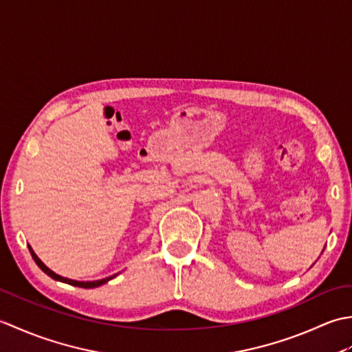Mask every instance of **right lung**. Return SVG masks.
<instances>
[{
  "label": "right lung",
  "mask_w": 352,
  "mask_h": 352,
  "mask_svg": "<svg viewBox=\"0 0 352 352\" xmlns=\"http://www.w3.org/2000/svg\"><path fill=\"white\" fill-rule=\"evenodd\" d=\"M28 250H30V252H32V257H33V260L36 261V265L39 266L42 271L47 274V275H50L51 278H54V280H57V281H62V283H68V284H71V286H77V287H85V289H94V287H98V286H102V284H106L107 281H110L111 278H115L116 275H111V276H107V278H102V280H96V281H76V280H69V278H65V276H60V275H57L56 272H52L50 267H47L45 266L43 263H42V260L36 256L34 254V251L32 250V246L28 245Z\"/></svg>",
  "instance_id": "1"
}]
</instances>
